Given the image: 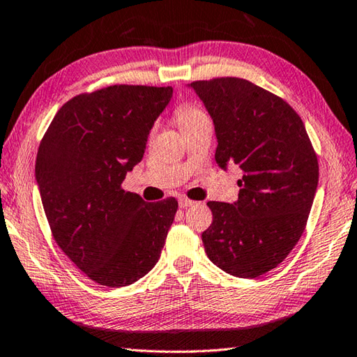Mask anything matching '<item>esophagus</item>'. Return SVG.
<instances>
[{"label": "esophagus", "instance_id": "esophagus-1", "mask_svg": "<svg viewBox=\"0 0 357 357\" xmlns=\"http://www.w3.org/2000/svg\"><path fill=\"white\" fill-rule=\"evenodd\" d=\"M195 204V202L189 200V198H181L179 200V208H189V206H193Z\"/></svg>", "mask_w": 357, "mask_h": 357}]
</instances>
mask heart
<instances>
[{"instance_id": "1", "label": "heart", "mask_w": 357, "mask_h": 357, "mask_svg": "<svg viewBox=\"0 0 357 357\" xmlns=\"http://www.w3.org/2000/svg\"><path fill=\"white\" fill-rule=\"evenodd\" d=\"M173 118L183 132L192 128V126H195L197 123H200L203 119H209L208 113L204 112L202 107L192 104V102H181V104L174 108Z\"/></svg>"}]
</instances>
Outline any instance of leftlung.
Here are the masks:
<instances>
[{
    "instance_id": "8db88e82",
    "label": "left lung",
    "mask_w": 357,
    "mask_h": 357,
    "mask_svg": "<svg viewBox=\"0 0 357 357\" xmlns=\"http://www.w3.org/2000/svg\"><path fill=\"white\" fill-rule=\"evenodd\" d=\"M189 86L214 121L215 162L243 170L234 204L208 202L202 234L211 261L253 279L279 266L304 233L318 185V157L305 126L279 96L238 77Z\"/></svg>"
}]
</instances>
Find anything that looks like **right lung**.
Here are the masks:
<instances>
[{
	"label": "right lung",
	"instance_id": "obj_1",
	"mask_svg": "<svg viewBox=\"0 0 357 357\" xmlns=\"http://www.w3.org/2000/svg\"><path fill=\"white\" fill-rule=\"evenodd\" d=\"M172 86L112 84L59 108L36 157L53 239L99 285L119 288L154 268L178 211L176 198L146 203L123 189Z\"/></svg>",
	"mask_w": 357,
	"mask_h": 357
}]
</instances>
